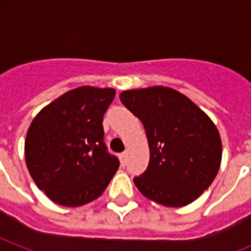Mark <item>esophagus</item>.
Returning <instances> with one entry per match:
<instances>
[{
    "mask_svg": "<svg viewBox=\"0 0 251 251\" xmlns=\"http://www.w3.org/2000/svg\"><path fill=\"white\" fill-rule=\"evenodd\" d=\"M119 159H121V165L124 167V166H126V163H127V153L126 152L121 153V154H119Z\"/></svg>",
    "mask_w": 251,
    "mask_h": 251,
    "instance_id": "34e87169",
    "label": "esophagus"
}]
</instances>
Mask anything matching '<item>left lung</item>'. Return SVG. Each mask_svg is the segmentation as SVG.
<instances>
[{
  "label": "left lung",
  "instance_id": "obj_1",
  "mask_svg": "<svg viewBox=\"0 0 251 251\" xmlns=\"http://www.w3.org/2000/svg\"><path fill=\"white\" fill-rule=\"evenodd\" d=\"M119 98L142 122L150 147L147 170L133 179L139 192L167 207L194 202L221 165L223 143L214 122L170 86L124 90Z\"/></svg>",
  "mask_w": 251,
  "mask_h": 251
}]
</instances>
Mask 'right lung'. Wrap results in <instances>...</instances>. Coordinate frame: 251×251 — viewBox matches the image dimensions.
<instances>
[{
    "mask_svg": "<svg viewBox=\"0 0 251 251\" xmlns=\"http://www.w3.org/2000/svg\"><path fill=\"white\" fill-rule=\"evenodd\" d=\"M113 88L69 90L36 114L25 139L31 177L52 202L79 207L104 192L119 167L103 142V115Z\"/></svg>",
    "mask_w": 251,
    "mask_h": 251,
    "instance_id": "obj_1",
    "label": "right lung"
}]
</instances>
